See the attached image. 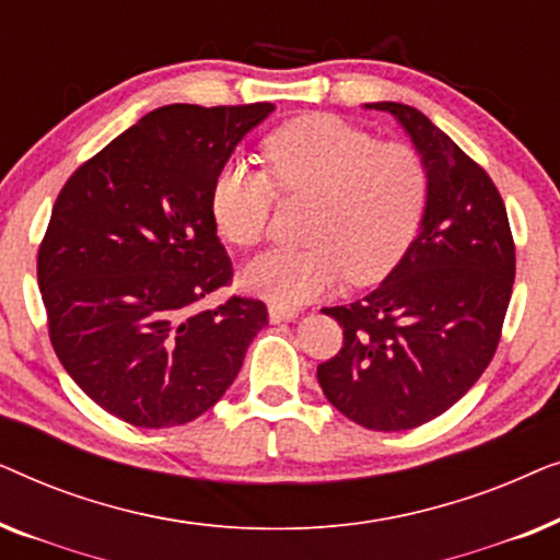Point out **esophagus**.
I'll return each instance as SVG.
<instances>
[{
	"instance_id": "esophagus-1",
	"label": "esophagus",
	"mask_w": 560,
	"mask_h": 560,
	"mask_svg": "<svg viewBox=\"0 0 560 560\" xmlns=\"http://www.w3.org/2000/svg\"><path fill=\"white\" fill-rule=\"evenodd\" d=\"M293 318H298V308H290V305H282V303H270L272 324H280V320H293Z\"/></svg>"
}]
</instances>
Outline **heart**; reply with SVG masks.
Here are the masks:
<instances>
[{
  "label": "heart",
  "instance_id": "1",
  "mask_svg": "<svg viewBox=\"0 0 560 560\" xmlns=\"http://www.w3.org/2000/svg\"><path fill=\"white\" fill-rule=\"evenodd\" d=\"M265 167L229 158L211 186V219L232 247L267 234L275 198L313 196L311 247H278L252 259L242 282L272 303L313 301L334 282H372L410 247L428 203V171L405 142H377L334 114H308L275 129Z\"/></svg>",
  "mask_w": 560,
  "mask_h": 560
}]
</instances>
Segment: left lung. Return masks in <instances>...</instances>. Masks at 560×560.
<instances>
[{
  "label": "left lung",
  "mask_w": 560,
  "mask_h": 560,
  "mask_svg": "<svg viewBox=\"0 0 560 560\" xmlns=\"http://www.w3.org/2000/svg\"><path fill=\"white\" fill-rule=\"evenodd\" d=\"M410 135L428 171L418 236L370 295L324 308L343 347L318 364L336 410L370 431H408L446 412L492 362L502 336L515 242L492 178L425 114L377 102Z\"/></svg>",
  "instance_id": "obj_1"
}]
</instances>
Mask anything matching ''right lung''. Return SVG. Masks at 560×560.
<instances>
[{"label": "right lung", "instance_id": "add662e5", "mask_svg": "<svg viewBox=\"0 0 560 560\" xmlns=\"http://www.w3.org/2000/svg\"><path fill=\"white\" fill-rule=\"evenodd\" d=\"M275 104L160 106L66 180L37 252L48 334L94 400L137 428L203 416L242 370L267 305L232 295L211 186Z\"/></svg>", "mask_w": 560, "mask_h": 560}]
</instances>
